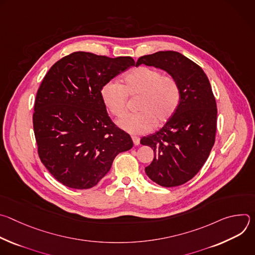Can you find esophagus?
Masks as SVG:
<instances>
[{"label": "esophagus", "mask_w": 255, "mask_h": 255, "mask_svg": "<svg viewBox=\"0 0 255 255\" xmlns=\"http://www.w3.org/2000/svg\"><path fill=\"white\" fill-rule=\"evenodd\" d=\"M132 140H133L134 145H139V144H140V138H139V137H137V136H132Z\"/></svg>", "instance_id": "1"}]
</instances>
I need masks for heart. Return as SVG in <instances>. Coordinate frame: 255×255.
I'll return each mask as SVG.
<instances>
[{"instance_id": "b5f03b06", "label": "heart", "mask_w": 255, "mask_h": 255, "mask_svg": "<svg viewBox=\"0 0 255 255\" xmlns=\"http://www.w3.org/2000/svg\"><path fill=\"white\" fill-rule=\"evenodd\" d=\"M105 107L116 118H123L128 111V97L138 98V113L119 121L118 125L128 133L144 134L156 125L168 122L180 103L181 91L177 80L150 66H137L123 77L122 86L109 82L101 89Z\"/></svg>"}]
</instances>
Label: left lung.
<instances>
[{
	"instance_id": "8db88e82",
	"label": "left lung",
	"mask_w": 255,
	"mask_h": 255,
	"mask_svg": "<svg viewBox=\"0 0 255 255\" xmlns=\"http://www.w3.org/2000/svg\"><path fill=\"white\" fill-rule=\"evenodd\" d=\"M174 77L181 91L175 114L157 132L143 137L154 151L145 172L154 183L171 188L186 184L202 168L215 143L217 104L210 82L197 63L176 51H158L138 58Z\"/></svg>"
}]
</instances>
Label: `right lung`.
<instances>
[{"mask_svg": "<svg viewBox=\"0 0 255 255\" xmlns=\"http://www.w3.org/2000/svg\"><path fill=\"white\" fill-rule=\"evenodd\" d=\"M130 56L72 52L56 61L36 95L33 129L41 162L62 185L91 189L133 141L109 117L101 89L128 67Z\"/></svg>", "mask_w": 255, "mask_h": 255, "instance_id": "obj_1", "label": "right lung"}]
</instances>
